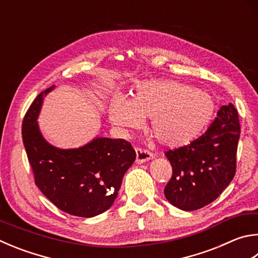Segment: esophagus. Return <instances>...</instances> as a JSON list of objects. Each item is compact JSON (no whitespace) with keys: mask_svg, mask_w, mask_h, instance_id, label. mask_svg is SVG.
<instances>
[{"mask_svg":"<svg viewBox=\"0 0 258 258\" xmlns=\"http://www.w3.org/2000/svg\"><path fill=\"white\" fill-rule=\"evenodd\" d=\"M135 152H137V163H143L149 161L150 159H152L153 156L151 152H149L148 150H144L142 148H135Z\"/></svg>","mask_w":258,"mask_h":258,"instance_id":"1","label":"esophagus"}]
</instances>
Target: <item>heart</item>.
I'll use <instances>...</instances> for the list:
<instances>
[{
  "mask_svg": "<svg viewBox=\"0 0 258 258\" xmlns=\"http://www.w3.org/2000/svg\"><path fill=\"white\" fill-rule=\"evenodd\" d=\"M215 111L209 92L174 80L144 81L127 98L117 95L108 107L110 123L127 132L150 117V132L168 148H180L207 128Z\"/></svg>",
  "mask_w": 258,
  "mask_h": 258,
  "instance_id": "1",
  "label": "heart"
}]
</instances>
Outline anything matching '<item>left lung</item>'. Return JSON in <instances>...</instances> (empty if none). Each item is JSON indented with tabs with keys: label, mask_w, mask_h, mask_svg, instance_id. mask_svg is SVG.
I'll return each instance as SVG.
<instances>
[{
	"label": "left lung",
	"mask_w": 258,
	"mask_h": 258,
	"mask_svg": "<svg viewBox=\"0 0 258 258\" xmlns=\"http://www.w3.org/2000/svg\"><path fill=\"white\" fill-rule=\"evenodd\" d=\"M240 135L238 111L232 104L222 106L207 132L188 145L165 153L172 176L165 196L174 207L195 211L212 203L236 174Z\"/></svg>",
	"instance_id": "1"
}]
</instances>
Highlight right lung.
Here are the masks:
<instances>
[{
	"label": "right lung",
	"instance_id": "obj_1",
	"mask_svg": "<svg viewBox=\"0 0 258 258\" xmlns=\"http://www.w3.org/2000/svg\"><path fill=\"white\" fill-rule=\"evenodd\" d=\"M40 92L22 120V140L35 184L55 207L71 215L96 217L113 205L126 170L137 157L124 139L97 138L79 149L62 150L43 138L37 117L44 96Z\"/></svg>",
	"mask_w": 258,
	"mask_h": 258
}]
</instances>
